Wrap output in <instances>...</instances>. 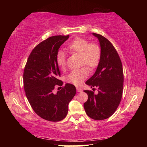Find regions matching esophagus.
Returning <instances> with one entry per match:
<instances>
[{
    "label": "esophagus",
    "mask_w": 147,
    "mask_h": 147,
    "mask_svg": "<svg viewBox=\"0 0 147 147\" xmlns=\"http://www.w3.org/2000/svg\"><path fill=\"white\" fill-rule=\"evenodd\" d=\"M76 91L78 92H82V89L80 88H78V87H77Z\"/></svg>",
    "instance_id": "34e87169"
}]
</instances>
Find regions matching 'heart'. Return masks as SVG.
I'll use <instances>...</instances> for the list:
<instances>
[{"instance_id":"b5f03b06","label":"heart","mask_w":147,"mask_h":147,"mask_svg":"<svg viewBox=\"0 0 147 147\" xmlns=\"http://www.w3.org/2000/svg\"><path fill=\"white\" fill-rule=\"evenodd\" d=\"M67 50L71 54L80 56V65H84L89 69H93L98 65L100 59L101 51L98 45L89 43L87 39L77 37L67 46ZM56 63L59 68L63 69L65 66V56L62 51L57 53ZM88 76L85 68L75 69L71 71L66 77L67 82L74 86H80Z\"/></svg>"}]
</instances>
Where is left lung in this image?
<instances>
[{
  "label": "left lung",
  "instance_id": "1",
  "mask_svg": "<svg viewBox=\"0 0 147 147\" xmlns=\"http://www.w3.org/2000/svg\"><path fill=\"white\" fill-rule=\"evenodd\" d=\"M92 34L98 39L101 56L95 73L86 84L91 88L96 87L98 93L96 94L91 91H84L88 99L84 107L90 118L104 120L112 115L120 104L123 91V65L110 41L100 34Z\"/></svg>",
  "mask_w": 147,
  "mask_h": 147
}]
</instances>
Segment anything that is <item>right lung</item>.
<instances>
[{
	"instance_id": "add662e5",
	"label": "right lung",
	"mask_w": 147,
	"mask_h": 147,
	"mask_svg": "<svg viewBox=\"0 0 147 147\" xmlns=\"http://www.w3.org/2000/svg\"><path fill=\"white\" fill-rule=\"evenodd\" d=\"M69 36L50 37L32 50L23 73L26 96L34 111L45 120L57 122L67 115L69 103L76 94L73 84H65L64 88L54 93L55 86H62L59 80L60 72L56 63L59 47Z\"/></svg>"
}]
</instances>
